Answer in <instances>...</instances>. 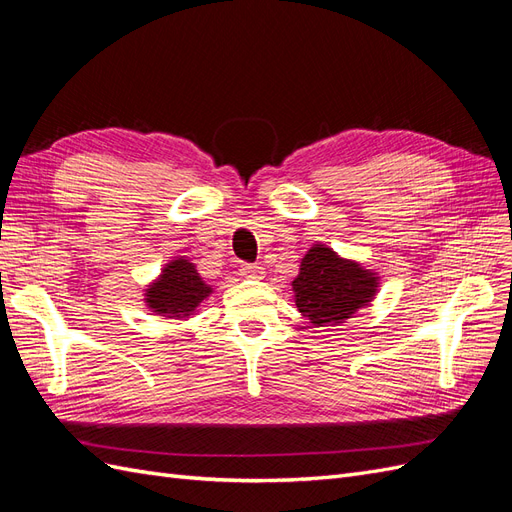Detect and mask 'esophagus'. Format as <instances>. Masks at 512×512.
<instances>
[{
    "instance_id": "34e87169",
    "label": "esophagus",
    "mask_w": 512,
    "mask_h": 512,
    "mask_svg": "<svg viewBox=\"0 0 512 512\" xmlns=\"http://www.w3.org/2000/svg\"><path fill=\"white\" fill-rule=\"evenodd\" d=\"M239 271L243 277H252V280H260V277L265 275V269H262L260 265H252V262H243Z\"/></svg>"
}]
</instances>
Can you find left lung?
Instances as JSON below:
<instances>
[{"label": "left lung", "mask_w": 512, "mask_h": 512, "mask_svg": "<svg viewBox=\"0 0 512 512\" xmlns=\"http://www.w3.org/2000/svg\"><path fill=\"white\" fill-rule=\"evenodd\" d=\"M378 277L339 258L324 245H314L301 260V271L292 282L299 312L324 327L331 322H344L356 309L374 299Z\"/></svg>", "instance_id": "8db88e82"}]
</instances>
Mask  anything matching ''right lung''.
Returning a JSON list of instances; mask_svg holds the SVG:
<instances>
[{"label":"right lung","mask_w":512,"mask_h":512,"mask_svg":"<svg viewBox=\"0 0 512 512\" xmlns=\"http://www.w3.org/2000/svg\"><path fill=\"white\" fill-rule=\"evenodd\" d=\"M211 294L192 262L177 258L164 267L160 280L147 288V305L164 316L185 318Z\"/></svg>","instance_id":"add662e5"}]
</instances>
